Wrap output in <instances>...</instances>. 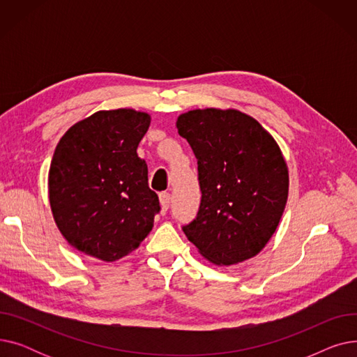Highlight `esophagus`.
<instances>
[{
	"label": "esophagus",
	"mask_w": 357,
	"mask_h": 357,
	"mask_svg": "<svg viewBox=\"0 0 357 357\" xmlns=\"http://www.w3.org/2000/svg\"><path fill=\"white\" fill-rule=\"evenodd\" d=\"M159 199H160L162 208L166 211L169 208V205H171V194H169V192H160L159 194Z\"/></svg>",
	"instance_id": "34e87169"
}]
</instances>
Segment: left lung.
Returning a JSON list of instances; mask_svg holds the SVG:
<instances>
[{
	"label": "left lung",
	"mask_w": 357,
	"mask_h": 357,
	"mask_svg": "<svg viewBox=\"0 0 357 357\" xmlns=\"http://www.w3.org/2000/svg\"><path fill=\"white\" fill-rule=\"evenodd\" d=\"M178 133L198 165L201 202L182 230L215 265L256 256L275 233L288 199V167L280 149L255 119L237 109H192Z\"/></svg>",
	"instance_id": "obj_1"
}]
</instances>
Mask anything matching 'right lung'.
<instances>
[{
  "label": "right lung",
  "instance_id": "right-lung-1",
  "mask_svg": "<svg viewBox=\"0 0 357 357\" xmlns=\"http://www.w3.org/2000/svg\"><path fill=\"white\" fill-rule=\"evenodd\" d=\"M150 116L135 109L98 111L72 126L56 146L49 199L70 246L114 261L139 248L160 211L137 146Z\"/></svg>",
  "mask_w": 357,
  "mask_h": 357
}]
</instances>
